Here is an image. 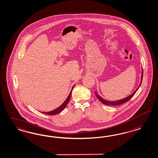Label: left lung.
Returning <instances> with one entry per match:
<instances>
[{
    "label": "left lung",
    "mask_w": 158,
    "mask_h": 158,
    "mask_svg": "<svg viewBox=\"0 0 158 158\" xmlns=\"http://www.w3.org/2000/svg\"><path fill=\"white\" fill-rule=\"evenodd\" d=\"M143 72H142V75H141V81L140 85H139V87L135 90V91H134V93H133V94H131V95H130L129 97H127L125 98L124 99H122V100H120L119 101H106L105 100H104L102 98H101V97L100 96H99L98 94H97V93H96V91L95 92V94H96L97 97L99 99V100H100V101H101L104 104H105V105H120V104H123L124 102H127V101H128L133 96H134V94H135V93L137 92V91L138 90V89H139V86H141V82H142V81H143Z\"/></svg>",
    "instance_id": "8db88e82"
}]
</instances>
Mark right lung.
<instances>
[{"label": "right lung", "instance_id": "1", "mask_svg": "<svg viewBox=\"0 0 158 158\" xmlns=\"http://www.w3.org/2000/svg\"><path fill=\"white\" fill-rule=\"evenodd\" d=\"M73 87H74V86H73V87H72V90L71 91V93H70V94H69L68 97H67V100L65 101V102L62 104V105H60L58 108H57V109H56V110H52V111H50V112H43L42 113L44 114H46V115H54L57 114L58 113L61 112L62 110H64V109L66 107V106H67V104H68V102H69V101L70 98H71V96L72 89H73Z\"/></svg>", "mask_w": 158, "mask_h": 158}]
</instances>
